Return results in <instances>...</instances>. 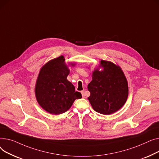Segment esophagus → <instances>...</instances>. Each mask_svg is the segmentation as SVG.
<instances>
[{"instance_id": "34e87169", "label": "esophagus", "mask_w": 159, "mask_h": 159, "mask_svg": "<svg viewBox=\"0 0 159 159\" xmlns=\"http://www.w3.org/2000/svg\"><path fill=\"white\" fill-rule=\"evenodd\" d=\"M81 94H82V96L83 98H85V90H82L81 91Z\"/></svg>"}]
</instances>
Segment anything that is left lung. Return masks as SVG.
I'll use <instances>...</instances> for the list:
<instances>
[{
  "label": "left lung",
  "instance_id": "left-lung-1",
  "mask_svg": "<svg viewBox=\"0 0 159 159\" xmlns=\"http://www.w3.org/2000/svg\"><path fill=\"white\" fill-rule=\"evenodd\" d=\"M100 71L92 73V80L88 85L90 104L97 112L109 115L122 107L128 96V82L121 69L114 63L101 60Z\"/></svg>",
  "mask_w": 159,
  "mask_h": 159
}]
</instances>
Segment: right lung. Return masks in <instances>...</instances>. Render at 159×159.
Listing matches in <instances>:
<instances>
[{
  "mask_svg": "<svg viewBox=\"0 0 159 159\" xmlns=\"http://www.w3.org/2000/svg\"><path fill=\"white\" fill-rule=\"evenodd\" d=\"M69 74L63 56L47 63L40 71L35 87L36 98L39 105L50 114L65 112L74 101L82 98L67 80Z\"/></svg>",
  "mask_w": 159,
  "mask_h": 159,
  "instance_id": "1",
  "label": "right lung"
}]
</instances>
